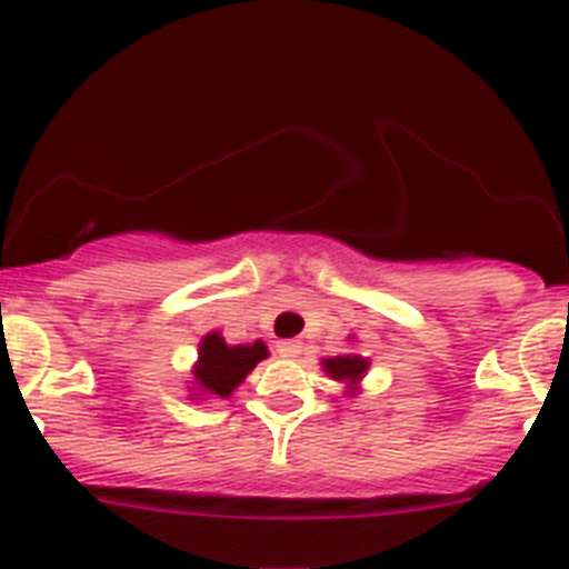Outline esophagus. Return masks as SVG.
I'll use <instances>...</instances> for the list:
<instances>
[{"instance_id": "34e87169", "label": "esophagus", "mask_w": 569, "mask_h": 569, "mask_svg": "<svg viewBox=\"0 0 569 569\" xmlns=\"http://www.w3.org/2000/svg\"><path fill=\"white\" fill-rule=\"evenodd\" d=\"M278 355L280 358H300L303 355V343L300 340H280Z\"/></svg>"}]
</instances>
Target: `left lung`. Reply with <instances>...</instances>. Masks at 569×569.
<instances>
[{"instance_id":"left-lung-1","label":"left lung","mask_w":569,"mask_h":569,"mask_svg":"<svg viewBox=\"0 0 569 569\" xmlns=\"http://www.w3.org/2000/svg\"><path fill=\"white\" fill-rule=\"evenodd\" d=\"M369 360L358 358V355H340V358H329L323 363V369L332 378L338 380H349V383H355V380H360V375L367 372Z\"/></svg>"}]
</instances>
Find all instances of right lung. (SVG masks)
Here are the masks:
<instances>
[{
    "instance_id": "right-lung-1",
    "label": "right lung",
    "mask_w": 569,
    "mask_h": 569,
    "mask_svg": "<svg viewBox=\"0 0 569 569\" xmlns=\"http://www.w3.org/2000/svg\"><path fill=\"white\" fill-rule=\"evenodd\" d=\"M269 355L263 340H254L249 346H229L220 335H206L200 343V363L194 369V378L206 395L229 398L231 389Z\"/></svg>"
}]
</instances>
